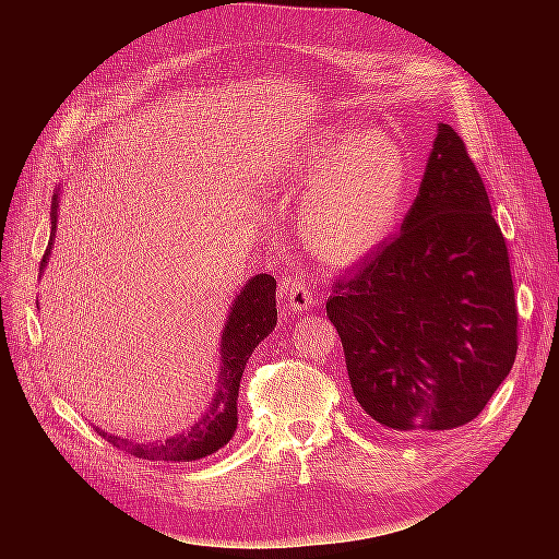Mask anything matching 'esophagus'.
Returning a JSON list of instances; mask_svg holds the SVG:
<instances>
[{
	"label": "esophagus",
	"mask_w": 559,
	"mask_h": 559,
	"mask_svg": "<svg viewBox=\"0 0 559 559\" xmlns=\"http://www.w3.org/2000/svg\"><path fill=\"white\" fill-rule=\"evenodd\" d=\"M282 294L286 298V306H289L292 312H302L310 310L314 306V296L310 286L302 280H286L282 286Z\"/></svg>",
	"instance_id": "esophagus-1"
}]
</instances>
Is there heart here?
<instances>
[{
    "label": "heart",
    "instance_id": "1",
    "mask_svg": "<svg viewBox=\"0 0 559 559\" xmlns=\"http://www.w3.org/2000/svg\"><path fill=\"white\" fill-rule=\"evenodd\" d=\"M286 181L308 183L300 228L329 261H354L394 230L408 163L392 134L335 126L321 130L282 165Z\"/></svg>",
    "mask_w": 559,
    "mask_h": 559
}]
</instances>
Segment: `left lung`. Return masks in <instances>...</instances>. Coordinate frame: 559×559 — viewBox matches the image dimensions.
I'll return each mask as SVG.
<instances>
[{"label": "left lung", "mask_w": 559, "mask_h": 559, "mask_svg": "<svg viewBox=\"0 0 559 559\" xmlns=\"http://www.w3.org/2000/svg\"><path fill=\"white\" fill-rule=\"evenodd\" d=\"M326 314L354 396L386 429L462 427L511 373L518 308L509 249L448 123H438L401 233L349 280H335Z\"/></svg>", "instance_id": "obj_1"}]
</instances>
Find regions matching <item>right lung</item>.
Segmentation results:
<instances>
[{
    "label": "right lung",
    "instance_id": "obj_1",
    "mask_svg": "<svg viewBox=\"0 0 559 559\" xmlns=\"http://www.w3.org/2000/svg\"><path fill=\"white\" fill-rule=\"evenodd\" d=\"M53 216H50V240L41 259L39 270H44L50 245L56 238V218H58V193L53 195ZM277 282L273 275L251 277L242 292L235 298L230 314L226 317V326L222 335V368H218V389L210 403L207 413L195 425L175 438L163 443H132L121 436H109L107 431H95L111 443L116 450L138 456L148 462H195L224 448L235 429H238V392L245 366L251 352L263 337L277 324Z\"/></svg>",
    "mask_w": 559,
    "mask_h": 559
}]
</instances>
